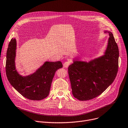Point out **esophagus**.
Listing matches in <instances>:
<instances>
[{"instance_id": "1", "label": "esophagus", "mask_w": 128, "mask_h": 128, "mask_svg": "<svg viewBox=\"0 0 128 128\" xmlns=\"http://www.w3.org/2000/svg\"><path fill=\"white\" fill-rule=\"evenodd\" d=\"M70 65V62H69V61H66V62H65L64 63L63 66H64V68H68V67Z\"/></svg>"}]
</instances>
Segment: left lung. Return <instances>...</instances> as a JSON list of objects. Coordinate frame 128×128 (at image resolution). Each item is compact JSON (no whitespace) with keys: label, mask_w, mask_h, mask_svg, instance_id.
Instances as JSON below:
<instances>
[{"label":"left lung","mask_w":128,"mask_h":128,"mask_svg":"<svg viewBox=\"0 0 128 128\" xmlns=\"http://www.w3.org/2000/svg\"><path fill=\"white\" fill-rule=\"evenodd\" d=\"M109 33L105 54L89 63L74 60L68 68L73 96L80 100L100 96L113 82L118 70V46L112 34Z\"/></svg>","instance_id":"8db88e82"}]
</instances>
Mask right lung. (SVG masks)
<instances>
[{
    "label": "right lung",
    "instance_id": "obj_1",
    "mask_svg": "<svg viewBox=\"0 0 128 128\" xmlns=\"http://www.w3.org/2000/svg\"><path fill=\"white\" fill-rule=\"evenodd\" d=\"M16 42L12 38L6 51V72L8 81L17 91L26 98L39 100L49 95L56 72L63 68L61 62H46L35 73L26 77L20 76L15 68Z\"/></svg>",
    "mask_w": 128,
    "mask_h": 128
}]
</instances>
